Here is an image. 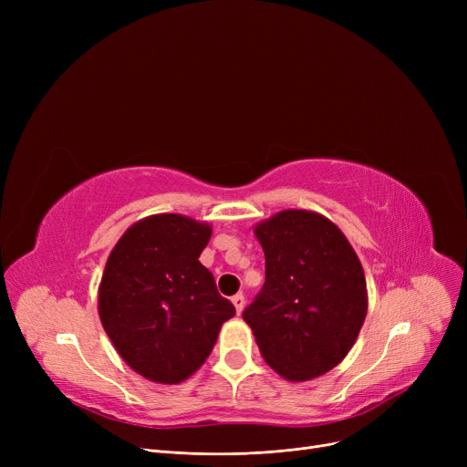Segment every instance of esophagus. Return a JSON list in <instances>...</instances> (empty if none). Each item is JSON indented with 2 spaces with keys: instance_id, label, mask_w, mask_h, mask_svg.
Wrapping results in <instances>:
<instances>
[{
  "instance_id": "esophagus-1",
  "label": "esophagus",
  "mask_w": 467,
  "mask_h": 467,
  "mask_svg": "<svg viewBox=\"0 0 467 467\" xmlns=\"http://www.w3.org/2000/svg\"><path fill=\"white\" fill-rule=\"evenodd\" d=\"M231 301H233V305H234V308H236L238 314L244 310V305H246V299H244L242 293H236V296H234Z\"/></svg>"
}]
</instances>
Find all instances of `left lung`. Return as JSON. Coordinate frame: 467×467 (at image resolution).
I'll return each instance as SVG.
<instances>
[{
  "label": "left lung",
  "mask_w": 467,
  "mask_h": 467,
  "mask_svg": "<svg viewBox=\"0 0 467 467\" xmlns=\"http://www.w3.org/2000/svg\"><path fill=\"white\" fill-rule=\"evenodd\" d=\"M265 252V284L244 310L263 359L303 382L338 365L367 314L361 263L327 217L284 210L254 229Z\"/></svg>",
  "instance_id": "left-lung-1"
}]
</instances>
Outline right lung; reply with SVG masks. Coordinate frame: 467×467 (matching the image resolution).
Returning <instances> with one entry per match:
<instances>
[{
	"mask_svg": "<svg viewBox=\"0 0 467 467\" xmlns=\"http://www.w3.org/2000/svg\"><path fill=\"white\" fill-rule=\"evenodd\" d=\"M212 227L180 213L134 223L111 250L98 314L119 356L147 380L180 384L210 356L236 314L199 261Z\"/></svg>",
	"mask_w": 467,
	"mask_h": 467,
	"instance_id": "right-lung-1",
	"label": "right lung"
}]
</instances>
